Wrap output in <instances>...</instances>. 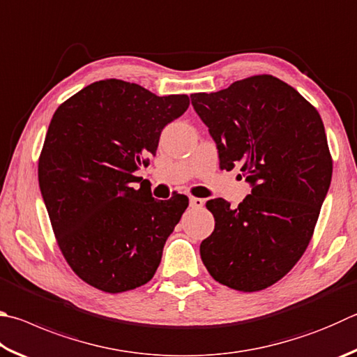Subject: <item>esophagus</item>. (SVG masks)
<instances>
[{"label": "esophagus", "mask_w": 357, "mask_h": 357, "mask_svg": "<svg viewBox=\"0 0 357 357\" xmlns=\"http://www.w3.org/2000/svg\"><path fill=\"white\" fill-rule=\"evenodd\" d=\"M204 206V199L197 198V197H190V207L192 209H201Z\"/></svg>", "instance_id": "esophagus-1"}]
</instances>
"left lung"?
<instances>
[{"label":"left lung","instance_id":"1","mask_svg":"<svg viewBox=\"0 0 357 357\" xmlns=\"http://www.w3.org/2000/svg\"><path fill=\"white\" fill-rule=\"evenodd\" d=\"M192 105L218 148L220 168L241 165L251 195L232 209L215 198V218L199 245L213 280L238 291H259L282 280L312 238L333 176L319 111L271 75L193 93Z\"/></svg>","mask_w":357,"mask_h":357}]
</instances>
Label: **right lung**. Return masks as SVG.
Here are the masks:
<instances>
[{"instance_id": "right-lung-1", "label": "right lung", "mask_w": 357, "mask_h": 357, "mask_svg": "<svg viewBox=\"0 0 357 357\" xmlns=\"http://www.w3.org/2000/svg\"><path fill=\"white\" fill-rule=\"evenodd\" d=\"M189 105L187 95L105 79L70 96L51 119L38 185L62 256L89 286L121 294L156 273L189 198L154 199L146 185L134 187V173Z\"/></svg>"}]
</instances>
